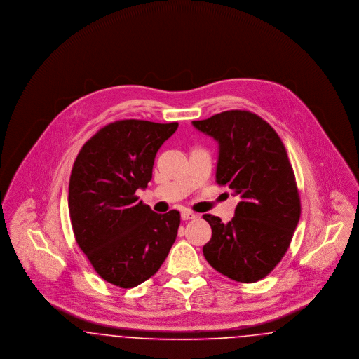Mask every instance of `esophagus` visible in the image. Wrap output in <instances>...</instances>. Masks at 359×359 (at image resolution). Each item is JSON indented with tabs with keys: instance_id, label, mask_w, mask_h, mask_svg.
Returning a JSON list of instances; mask_svg holds the SVG:
<instances>
[{
	"instance_id": "esophagus-1",
	"label": "esophagus",
	"mask_w": 359,
	"mask_h": 359,
	"mask_svg": "<svg viewBox=\"0 0 359 359\" xmlns=\"http://www.w3.org/2000/svg\"><path fill=\"white\" fill-rule=\"evenodd\" d=\"M195 218H196V215H195L192 211L184 210V211L182 212V219H183V221H191V219H195Z\"/></svg>"
}]
</instances>
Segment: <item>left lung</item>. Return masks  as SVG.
Listing matches in <instances>:
<instances>
[{
    "label": "left lung",
    "instance_id": "8db88e82",
    "mask_svg": "<svg viewBox=\"0 0 359 359\" xmlns=\"http://www.w3.org/2000/svg\"><path fill=\"white\" fill-rule=\"evenodd\" d=\"M192 123L219 142L217 182L241 199L230 222L203 215L212 230L203 256L223 276L256 283L285 256L300 219L287 149L273 128L248 110H227Z\"/></svg>",
    "mask_w": 359,
    "mask_h": 359
}]
</instances>
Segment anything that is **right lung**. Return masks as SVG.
Instances as JSON below:
<instances>
[{
    "label": "right lung",
    "instance_id": "add662e5",
    "mask_svg": "<svg viewBox=\"0 0 359 359\" xmlns=\"http://www.w3.org/2000/svg\"><path fill=\"white\" fill-rule=\"evenodd\" d=\"M179 123L118 120L90 137L69 186L75 241L104 281L133 288L151 278L171 250L180 212L157 214L136 191L152 179L154 157Z\"/></svg>",
    "mask_w": 359,
    "mask_h": 359
}]
</instances>
